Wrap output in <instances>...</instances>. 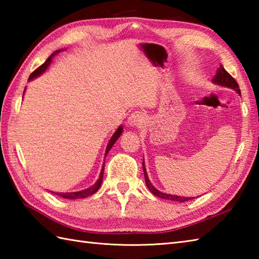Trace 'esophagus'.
<instances>
[{
    "label": "esophagus",
    "mask_w": 259,
    "mask_h": 259,
    "mask_svg": "<svg viewBox=\"0 0 259 259\" xmlns=\"http://www.w3.org/2000/svg\"><path fill=\"white\" fill-rule=\"evenodd\" d=\"M146 121V115L142 111H135L130 114L128 119V122L130 125L133 126H139L145 123Z\"/></svg>",
    "instance_id": "1"
}]
</instances>
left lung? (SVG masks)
Returning <instances> with one entry per match:
<instances>
[{"label": "left lung", "mask_w": 259, "mask_h": 259, "mask_svg": "<svg viewBox=\"0 0 259 259\" xmlns=\"http://www.w3.org/2000/svg\"><path fill=\"white\" fill-rule=\"evenodd\" d=\"M212 81L214 83H217L219 85H223V87H227L230 88V89H234L235 91H237L239 95H240V90H239V85L237 83V81H236L232 75H230L226 70L224 69L223 65H221L216 71V75L213 76ZM142 167H144V174H145V180H146V185L149 190L152 192L153 195L159 197V198H163V199H168V200H174V201H187L189 199H194V198H186V197H180V196H172V195H168V194H163V192L157 190L155 187L152 186V184L150 183L149 178H148V175L146 171V167H145V162L142 161Z\"/></svg>", "instance_id": "left-lung-1"}]
</instances>
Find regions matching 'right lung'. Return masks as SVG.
I'll list each match as a JSON object with an SVG mask.
<instances>
[{
	"label": "right lung",
	"instance_id": "right-lung-1",
	"mask_svg": "<svg viewBox=\"0 0 259 259\" xmlns=\"http://www.w3.org/2000/svg\"><path fill=\"white\" fill-rule=\"evenodd\" d=\"M59 52H60V50H59V51H56V52H53V53L51 54V56L48 58V60H47V61H46L45 63H43V64L40 65V67H38L37 69H35L34 71H33V72H32L31 75H30L29 80H31V79H33V78H35V76L40 75L41 73L45 72L46 69L49 67V65H50V63H51V61H52L53 56H56V54L59 53ZM121 133H122V126H119L118 130L115 131L114 135L111 137V139H110V141H109V144H108V146H107V149H106V156H107V153L109 152V150L111 149L112 146L114 145V142L117 141V139L120 137ZM103 172H104V166L102 167L100 177H99V179L97 180V183H96L95 185H93V186H91L90 188L84 189V190H81V191H76V192H65V194L63 192V194H57V195L61 196L62 198H67V199H80V198H85V197H88V196H91V195L95 194V192H96L99 188H100V186H101V184H102V179H103ZM53 194H56V192H53Z\"/></svg>",
	"mask_w": 259,
	"mask_h": 259
}]
</instances>
